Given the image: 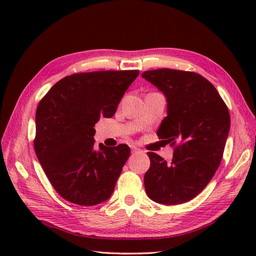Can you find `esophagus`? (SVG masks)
Wrapping results in <instances>:
<instances>
[{"instance_id":"obj_1","label":"esophagus","mask_w":256,"mask_h":256,"mask_svg":"<svg viewBox=\"0 0 256 256\" xmlns=\"http://www.w3.org/2000/svg\"><path fill=\"white\" fill-rule=\"evenodd\" d=\"M131 150H132L133 153H140V152H143L142 150H140L138 148H136V146H132Z\"/></svg>"}]
</instances>
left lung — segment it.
Here are the masks:
<instances>
[{
	"mask_svg": "<svg viewBox=\"0 0 256 256\" xmlns=\"http://www.w3.org/2000/svg\"><path fill=\"white\" fill-rule=\"evenodd\" d=\"M166 98L167 116L157 135L174 150L172 162L148 152L150 170L144 176L148 198L162 204H180L202 192L224 155L230 131V114L214 86L202 76L174 69L142 74Z\"/></svg>",
	"mask_w": 256,
	"mask_h": 256,
	"instance_id": "left-lung-1",
	"label": "left lung"
}]
</instances>
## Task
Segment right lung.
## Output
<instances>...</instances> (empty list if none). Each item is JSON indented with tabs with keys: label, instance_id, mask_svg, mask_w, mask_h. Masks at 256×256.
<instances>
[{
	"label": "right lung",
	"instance_id": "add662e5",
	"mask_svg": "<svg viewBox=\"0 0 256 256\" xmlns=\"http://www.w3.org/2000/svg\"><path fill=\"white\" fill-rule=\"evenodd\" d=\"M138 70L74 74L59 80L36 110L35 153L56 192L69 202L94 206L116 187L130 148H94V124L112 118Z\"/></svg>",
	"mask_w": 256,
	"mask_h": 256
}]
</instances>
